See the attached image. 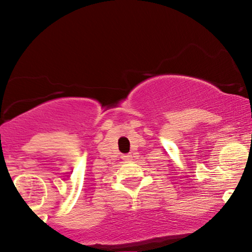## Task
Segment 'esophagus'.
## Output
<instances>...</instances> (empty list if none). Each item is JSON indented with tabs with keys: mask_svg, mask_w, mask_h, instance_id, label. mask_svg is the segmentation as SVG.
Returning a JSON list of instances; mask_svg holds the SVG:
<instances>
[{
	"mask_svg": "<svg viewBox=\"0 0 252 252\" xmlns=\"http://www.w3.org/2000/svg\"><path fill=\"white\" fill-rule=\"evenodd\" d=\"M131 158H132V156L130 155V154H126V155H123V156H122L123 160H126V161H128V160H131Z\"/></svg>",
	"mask_w": 252,
	"mask_h": 252,
	"instance_id": "esophagus-1",
	"label": "esophagus"
}]
</instances>
